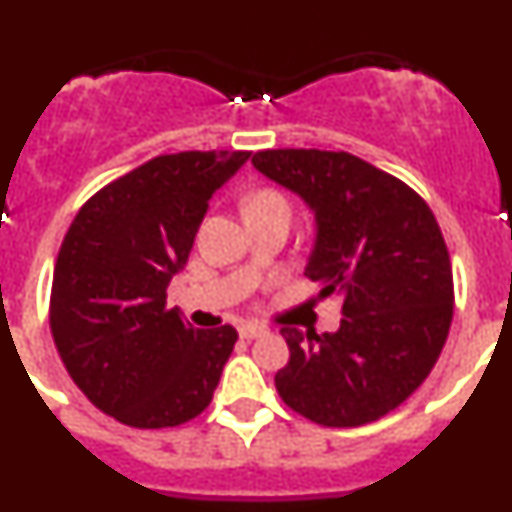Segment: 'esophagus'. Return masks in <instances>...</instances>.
I'll return each instance as SVG.
<instances>
[{"label":"esophagus","instance_id":"esophagus-1","mask_svg":"<svg viewBox=\"0 0 512 512\" xmlns=\"http://www.w3.org/2000/svg\"><path fill=\"white\" fill-rule=\"evenodd\" d=\"M264 333H266V328H261V325H251V323H246L238 328V336H241L243 341H253V338L264 336Z\"/></svg>","mask_w":512,"mask_h":512}]
</instances>
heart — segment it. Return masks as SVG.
<instances>
[{
	"mask_svg": "<svg viewBox=\"0 0 512 512\" xmlns=\"http://www.w3.org/2000/svg\"><path fill=\"white\" fill-rule=\"evenodd\" d=\"M256 205H284L287 207V200H284L279 192H259V194H253L246 207H256Z\"/></svg>",
	"mask_w": 512,
	"mask_h": 512,
	"instance_id": "b5f03b06",
	"label": "heart"
}]
</instances>
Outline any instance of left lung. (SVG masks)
Wrapping results in <instances>:
<instances>
[{
  "label": "left lung",
  "instance_id": "8db88e82",
  "mask_svg": "<svg viewBox=\"0 0 512 512\" xmlns=\"http://www.w3.org/2000/svg\"><path fill=\"white\" fill-rule=\"evenodd\" d=\"M251 164L310 207L305 274L320 297L343 302L336 333L282 328L279 397L328 428L379 420L418 390L449 336L454 279L436 217L408 184L351 153L279 148Z\"/></svg>",
  "mask_w": 512,
  "mask_h": 512
}]
</instances>
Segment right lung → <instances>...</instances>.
Returning a JSON list of instances; mask_svg holds the SVG:
<instances>
[{"label":"right lung","mask_w":512,"mask_h":512,"mask_svg":"<svg viewBox=\"0 0 512 512\" xmlns=\"http://www.w3.org/2000/svg\"><path fill=\"white\" fill-rule=\"evenodd\" d=\"M248 151L156 156L99 189L58 251L51 333L66 372L102 413L171 428L210 405L238 333L200 330L166 307L212 194Z\"/></svg>","instance_id":"right-lung-1"}]
</instances>
